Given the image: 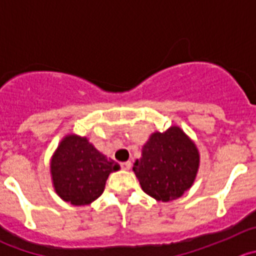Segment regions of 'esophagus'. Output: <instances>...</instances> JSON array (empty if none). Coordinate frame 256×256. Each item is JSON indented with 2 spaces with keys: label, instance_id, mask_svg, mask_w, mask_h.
Segmentation results:
<instances>
[{
  "label": "esophagus",
  "instance_id": "esophagus-1",
  "mask_svg": "<svg viewBox=\"0 0 256 256\" xmlns=\"http://www.w3.org/2000/svg\"><path fill=\"white\" fill-rule=\"evenodd\" d=\"M121 168H122V170H130V168H131L130 161H126V162H121Z\"/></svg>",
  "mask_w": 256,
  "mask_h": 256
}]
</instances>
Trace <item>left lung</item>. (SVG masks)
<instances>
[{
    "instance_id": "left-lung-1",
    "label": "left lung",
    "mask_w": 256,
    "mask_h": 256,
    "mask_svg": "<svg viewBox=\"0 0 256 256\" xmlns=\"http://www.w3.org/2000/svg\"><path fill=\"white\" fill-rule=\"evenodd\" d=\"M200 155L196 145L178 126L154 132L144 145L134 172L146 194L168 202L182 196L194 184Z\"/></svg>"
}]
</instances>
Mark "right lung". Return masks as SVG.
I'll use <instances>...</instances> for the list:
<instances>
[{
  "instance_id": "obj_1",
  "label": "right lung",
  "mask_w": 256,
  "mask_h": 256,
  "mask_svg": "<svg viewBox=\"0 0 256 256\" xmlns=\"http://www.w3.org/2000/svg\"><path fill=\"white\" fill-rule=\"evenodd\" d=\"M120 165L96 150L86 138L68 135L51 158L54 191L64 202L88 205L104 192L106 180Z\"/></svg>"
}]
</instances>
